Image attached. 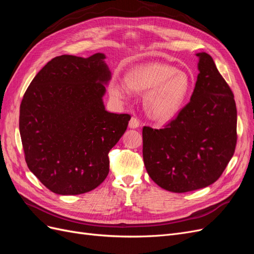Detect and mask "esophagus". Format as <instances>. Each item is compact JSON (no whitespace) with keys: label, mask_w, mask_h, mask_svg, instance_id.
Here are the masks:
<instances>
[{"label":"esophagus","mask_w":254,"mask_h":254,"mask_svg":"<svg viewBox=\"0 0 254 254\" xmlns=\"http://www.w3.org/2000/svg\"><path fill=\"white\" fill-rule=\"evenodd\" d=\"M129 128H131V129H135V128H137L140 126V121L137 120L136 118H131L130 119V121H129Z\"/></svg>","instance_id":"obj_1"}]
</instances>
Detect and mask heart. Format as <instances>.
<instances>
[{
	"instance_id": "b5f03b06",
	"label": "heart",
	"mask_w": 254,
	"mask_h": 254,
	"mask_svg": "<svg viewBox=\"0 0 254 254\" xmlns=\"http://www.w3.org/2000/svg\"><path fill=\"white\" fill-rule=\"evenodd\" d=\"M125 81L112 79L110 94L117 99L129 97V90L144 94V106L152 119L166 122L180 111L191 88L190 76L170 64L153 63L130 70Z\"/></svg>"
}]
</instances>
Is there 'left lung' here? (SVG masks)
Listing matches in <instances>:
<instances>
[{
	"label": "left lung",
	"mask_w": 254,
	"mask_h": 254,
	"mask_svg": "<svg viewBox=\"0 0 254 254\" xmlns=\"http://www.w3.org/2000/svg\"><path fill=\"white\" fill-rule=\"evenodd\" d=\"M197 81L190 103L163 129L143 128V159L150 178L174 193L211 186L236 145L234 95L213 58L197 53Z\"/></svg>",
	"instance_id": "1"
}]
</instances>
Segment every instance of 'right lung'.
Instances as JSON below:
<instances>
[{
    "label": "right lung",
    "instance_id": "right-lung-1",
    "mask_svg": "<svg viewBox=\"0 0 254 254\" xmlns=\"http://www.w3.org/2000/svg\"><path fill=\"white\" fill-rule=\"evenodd\" d=\"M106 55H63L30 82L20 106L25 161L58 195L97 188L109 173L108 153L125 133L129 114L108 112L103 97L111 72Z\"/></svg>",
    "mask_w": 254,
    "mask_h": 254
}]
</instances>
